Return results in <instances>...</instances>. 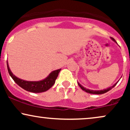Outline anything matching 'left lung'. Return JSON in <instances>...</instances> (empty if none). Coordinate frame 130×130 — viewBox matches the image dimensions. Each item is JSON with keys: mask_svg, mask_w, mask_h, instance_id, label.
<instances>
[{"mask_svg": "<svg viewBox=\"0 0 130 130\" xmlns=\"http://www.w3.org/2000/svg\"><path fill=\"white\" fill-rule=\"evenodd\" d=\"M111 38L112 40H113V41H115V42L116 43V40H114V38H113L112 37H111ZM117 83H118V82H117ZM117 83H116V84H115L114 85H113V86H112V87H110L108 88V89H104V90H90V89H86V88L83 87V86H81V85H80L79 83H77V84H78L79 86V87H80V88H81L82 90H84V91H86V92H87V93H92V94H98H98H103V93H106V92H108L109 90H111V89H112L113 87H114L115 86H116V84H117Z\"/></svg>", "mask_w": 130, "mask_h": 130, "instance_id": "left-lung-1", "label": "left lung"}]
</instances>
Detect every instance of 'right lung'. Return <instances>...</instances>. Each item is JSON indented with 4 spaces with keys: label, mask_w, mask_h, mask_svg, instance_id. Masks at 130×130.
<instances>
[{
    "label": "right lung",
    "mask_w": 130,
    "mask_h": 130,
    "mask_svg": "<svg viewBox=\"0 0 130 130\" xmlns=\"http://www.w3.org/2000/svg\"><path fill=\"white\" fill-rule=\"evenodd\" d=\"M7 64L9 74L16 84L24 90L34 93H41L49 90L54 84L57 77L60 71V69L53 71L46 79L40 81H26L15 76L10 71L8 62H7Z\"/></svg>",
    "instance_id": "right-lung-1"
}]
</instances>
